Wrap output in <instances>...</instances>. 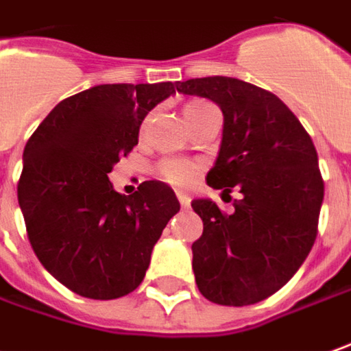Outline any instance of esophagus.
<instances>
[{"label": "esophagus", "mask_w": 351, "mask_h": 351, "mask_svg": "<svg viewBox=\"0 0 351 351\" xmlns=\"http://www.w3.org/2000/svg\"><path fill=\"white\" fill-rule=\"evenodd\" d=\"M178 201H180L181 208H189V204H191V199L183 193H178Z\"/></svg>", "instance_id": "1"}]
</instances>
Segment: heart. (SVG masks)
<instances>
[{
    "label": "heart",
    "instance_id": "heart-1",
    "mask_svg": "<svg viewBox=\"0 0 351 351\" xmlns=\"http://www.w3.org/2000/svg\"><path fill=\"white\" fill-rule=\"evenodd\" d=\"M206 102L203 100H195V102H189V104L183 108V117H185V121L189 123L195 115L199 114L201 110H204ZM156 173H158L160 180H164L166 183H170V185H178V187H187V185H191L193 180H195V168H193L189 162H183V160L178 158H168V160H162L158 164V168H156Z\"/></svg>",
    "mask_w": 351,
    "mask_h": 351
}]
</instances>
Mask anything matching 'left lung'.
Listing matches in <instances>:
<instances>
[{"mask_svg": "<svg viewBox=\"0 0 351 351\" xmlns=\"http://www.w3.org/2000/svg\"><path fill=\"white\" fill-rule=\"evenodd\" d=\"M178 90L220 106L222 145L206 183L241 193L232 214L208 199L191 203L204 226L191 247L197 288L218 305L263 302L298 272L317 237L324 181L315 145L276 94L251 82L216 75Z\"/></svg>", "mask_w": 351, "mask_h": 351, "instance_id": "8db88e82", "label": "left lung"}]
</instances>
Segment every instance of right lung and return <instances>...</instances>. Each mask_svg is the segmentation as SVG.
Returning <instances> with one entry per match:
<instances>
[{
	"instance_id": "1",
	"label": "right lung",
	"mask_w": 351,
	"mask_h": 351,
	"mask_svg": "<svg viewBox=\"0 0 351 351\" xmlns=\"http://www.w3.org/2000/svg\"><path fill=\"white\" fill-rule=\"evenodd\" d=\"M173 82L98 84L61 100L28 138L16 197L44 269L90 300L138 288L152 247L173 214L176 193L143 181L114 191L108 173L138 143V127Z\"/></svg>"
}]
</instances>
